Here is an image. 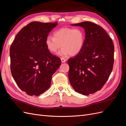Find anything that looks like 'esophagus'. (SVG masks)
Here are the masks:
<instances>
[{
    "mask_svg": "<svg viewBox=\"0 0 126 126\" xmlns=\"http://www.w3.org/2000/svg\"><path fill=\"white\" fill-rule=\"evenodd\" d=\"M61 61H62V63H65L66 62V60L64 58H61Z\"/></svg>",
    "mask_w": 126,
    "mask_h": 126,
    "instance_id": "esophagus-1",
    "label": "esophagus"
}]
</instances>
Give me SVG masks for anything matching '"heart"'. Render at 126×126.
<instances>
[{
	"label": "heart",
	"instance_id": "b5f03b06",
	"mask_svg": "<svg viewBox=\"0 0 126 126\" xmlns=\"http://www.w3.org/2000/svg\"><path fill=\"white\" fill-rule=\"evenodd\" d=\"M85 38L84 30L81 28H64L54 33V37L48 36L45 40L47 49L51 53H55L63 47L58 55L75 56L83 49Z\"/></svg>",
	"mask_w": 126,
	"mask_h": 126
}]
</instances>
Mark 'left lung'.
I'll return each instance as SVG.
<instances>
[{
  "label": "left lung",
  "mask_w": 126,
  "mask_h": 126,
  "mask_svg": "<svg viewBox=\"0 0 126 126\" xmlns=\"http://www.w3.org/2000/svg\"><path fill=\"white\" fill-rule=\"evenodd\" d=\"M83 28L85 38L80 53L68 60L69 81L76 92L84 95L100 90L111 72L114 45L103 28L89 21L71 24Z\"/></svg>",
  "instance_id": "8db88e82"
}]
</instances>
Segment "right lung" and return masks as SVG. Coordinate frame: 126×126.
I'll list each match as a JSON object with an SVG mask.
<instances>
[{
    "label": "right lung",
    "instance_id": "obj_1",
    "mask_svg": "<svg viewBox=\"0 0 126 126\" xmlns=\"http://www.w3.org/2000/svg\"><path fill=\"white\" fill-rule=\"evenodd\" d=\"M34 21L16 34L10 48L11 74L19 88L38 96L48 90L61 60L47 49L45 40L57 25Z\"/></svg>",
    "mask_w": 126,
    "mask_h": 126
}]
</instances>
